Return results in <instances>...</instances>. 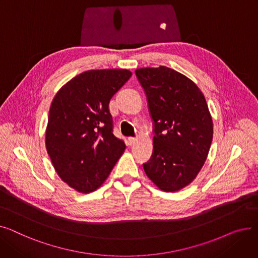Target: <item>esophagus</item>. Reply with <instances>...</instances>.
<instances>
[{
	"label": "esophagus",
	"mask_w": 258,
	"mask_h": 258,
	"mask_svg": "<svg viewBox=\"0 0 258 258\" xmlns=\"http://www.w3.org/2000/svg\"><path fill=\"white\" fill-rule=\"evenodd\" d=\"M136 141H137V139L136 138H133V137H130L128 139H127V142H128V145H134L135 143H136Z\"/></svg>",
	"instance_id": "esophagus-1"
}]
</instances>
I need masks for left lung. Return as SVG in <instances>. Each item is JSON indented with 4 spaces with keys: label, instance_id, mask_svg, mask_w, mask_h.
<instances>
[{
    "label": "left lung",
    "instance_id": "1",
    "mask_svg": "<svg viewBox=\"0 0 258 258\" xmlns=\"http://www.w3.org/2000/svg\"><path fill=\"white\" fill-rule=\"evenodd\" d=\"M135 73L154 121V152L144 171L161 190L178 191L196 179L210 150L213 123L204 94L164 66Z\"/></svg>",
    "mask_w": 258,
    "mask_h": 258
}]
</instances>
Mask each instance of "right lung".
Returning <instances> with one entry per match:
<instances>
[{
  "label": "right lung",
  "mask_w": 258,
  "mask_h": 258,
  "mask_svg": "<svg viewBox=\"0 0 258 258\" xmlns=\"http://www.w3.org/2000/svg\"><path fill=\"white\" fill-rule=\"evenodd\" d=\"M131 76L125 69L86 71L68 81L52 100L47 152L60 179L78 192L99 188L125 150L113 134L108 103Z\"/></svg>",
  "instance_id": "add662e5"
}]
</instances>
